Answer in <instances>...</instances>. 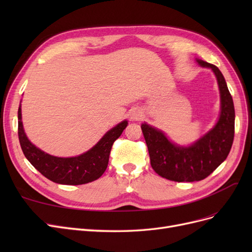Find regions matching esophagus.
<instances>
[{
	"mask_svg": "<svg viewBox=\"0 0 252 252\" xmlns=\"http://www.w3.org/2000/svg\"><path fill=\"white\" fill-rule=\"evenodd\" d=\"M141 113H142V112H141L140 110H134V111H132V113H131V118H132L133 120H138V119H140V118L142 117Z\"/></svg>",
	"mask_w": 252,
	"mask_h": 252,
	"instance_id": "esophagus-1",
	"label": "esophagus"
}]
</instances>
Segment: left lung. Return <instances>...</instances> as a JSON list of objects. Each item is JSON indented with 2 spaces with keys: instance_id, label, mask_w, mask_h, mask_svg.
<instances>
[{
  "instance_id": "obj_1",
  "label": "left lung",
  "mask_w": 252,
  "mask_h": 252,
  "mask_svg": "<svg viewBox=\"0 0 252 252\" xmlns=\"http://www.w3.org/2000/svg\"><path fill=\"white\" fill-rule=\"evenodd\" d=\"M197 63L211 68L218 79L222 109L215 128L192 146L180 147L168 141L162 131L147 124L141 126L151 167L162 178L174 182L207 178L229 155L234 138V106L223 74L216 65L201 60Z\"/></svg>"
}]
</instances>
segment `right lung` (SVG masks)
<instances>
[{"label":"right lung","instance_id":"obj_1","mask_svg":"<svg viewBox=\"0 0 252 252\" xmlns=\"http://www.w3.org/2000/svg\"><path fill=\"white\" fill-rule=\"evenodd\" d=\"M18 119V134L23 154L45 178L63 185L87 184L100 178L107 168L112 144L128 124L127 121L118 124L85 154L74 158H58L45 154L29 142L23 129L21 107Z\"/></svg>","mask_w":252,"mask_h":252}]
</instances>
